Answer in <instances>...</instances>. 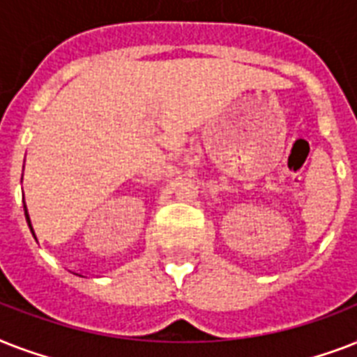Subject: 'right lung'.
Returning a JSON list of instances; mask_svg holds the SVG:
<instances>
[{
	"mask_svg": "<svg viewBox=\"0 0 357 357\" xmlns=\"http://www.w3.org/2000/svg\"><path fill=\"white\" fill-rule=\"evenodd\" d=\"M22 179H24V176H22ZM24 213H25V220H27V226H29L31 234H33V237H35V241H36V234H35V229H33V224H31L29 211H27V206H25V202H24ZM74 274H77V272H74ZM77 276H83V274H77Z\"/></svg>",
	"mask_w": 357,
	"mask_h": 357,
	"instance_id": "obj_1",
	"label": "right lung"
}]
</instances>
